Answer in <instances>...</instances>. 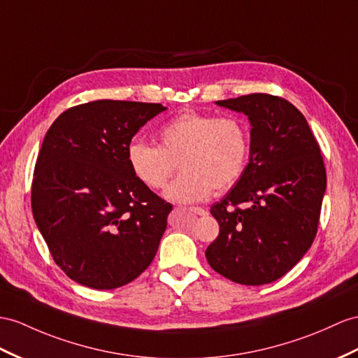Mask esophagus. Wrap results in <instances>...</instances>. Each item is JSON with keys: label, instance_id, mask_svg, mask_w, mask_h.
<instances>
[{"label": "esophagus", "instance_id": "1", "mask_svg": "<svg viewBox=\"0 0 358 358\" xmlns=\"http://www.w3.org/2000/svg\"><path fill=\"white\" fill-rule=\"evenodd\" d=\"M188 211H191L193 214H197V215H205L206 214V211H205L203 208H196V206L188 208Z\"/></svg>", "mask_w": 358, "mask_h": 358}]
</instances>
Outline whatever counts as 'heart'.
<instances>
[{
	"label": "heart",
	"instance_id": "b5f03b06",
	"mask_svg": "<svg viewBox=\"0 0 358 358\" xmlns=\"http://www.w3.org/2000/svg\"><path fill=\"white\" fill-rule=\"evenodd\" d=\"M159 145L132 141L127 162L135 178L150 189L167 184L179 161L180 176L165 188L171 202H202L228 189L245 174L250 156L248 126L235 117L185 110L158 129Z\"/></svg>",
	"mask_w": 358,
	"mask_h": 358
}]
</instances>
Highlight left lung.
<instances>
[{
	"label": "left lung",
	"mask_w": 358,
	"mask_h": 358,
	"mask_svg": "<svg viewBox=\"0 0 358 358\" xmlns=\"http://www.w3.org/2000/svg\"><path fill=\"white\" fill-rule=\"evenodd\" d=\"M215 104L248 117L250 156L245 174L211 206L220 232L205 255L234 282H273L316 237L327 189L319 144L302 113L281 97L249 94Z\"/></svg>",
	"instance_id": "left-lung-1"
}]
</instances>
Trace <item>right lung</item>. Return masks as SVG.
Masks as SVG:
<instances>
[{"label":"right lung","mask_w":358,"mask_h":358,"mask_svg":"<svg viewBox=\"0 0 358 358\" xmlns=\"http://www.w3.org/2000/svg\"><path fill=\"white\" fill-rule=\"evenodd\" d=\"M159 103L97 100L65 110L43 138L31 209L56 264L68 278L112 290L150 266L171 205L141 184L127 147Z\"/></svg>","instance_id":"1"}]
</instances>
